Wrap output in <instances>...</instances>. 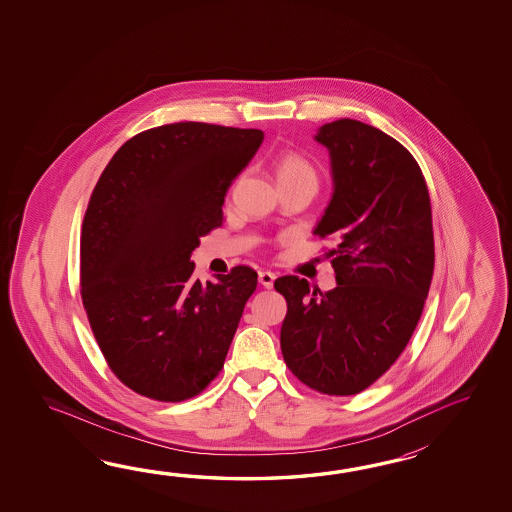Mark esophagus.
I'll use <instances>...</instances> for the list:
<instances>
[{
  "label": "esophagus",
  "mask_w": 512,
  "mask_h": 512,
  "mask_svg": "<svg viewBox=\"0 0 512 512\" xmlns=\"http://www.w3.org/2000/svg\"><path fill=\"white\" fill-rule=\"evenodd\" d=\"M258 278H260V283L265 289H271L272 285H274V280H276V274L271 271H261L258 274Z\"/></svg>",
  "instance_id": "obj_1"
}]
</instances>
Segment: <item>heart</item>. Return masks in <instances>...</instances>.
Instances as JSON below:
<instances>
[{
    "label": "heart",
    "instance_id": "heart-1",
    "mask_svg": "<svg viewBox=\"0 0 512 512\" xmlns=\"http://www.w3.org/2000/svg\"><path fill=\"white\" fill-rule=\"evenodd\" d=\"M274 174L280 185L285 183H298V181H309L315 183L318 181L316 168L309 159H305L302 153L287 150L282 152L274 159Z\"/></svg>",
    "mask_w": 512,
    "mask_h": 512
}]
</instances>
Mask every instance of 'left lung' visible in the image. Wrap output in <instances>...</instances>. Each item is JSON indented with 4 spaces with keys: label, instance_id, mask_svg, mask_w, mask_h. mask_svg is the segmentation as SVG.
Wrapping results in <instances>:
<instances>
[{
    "label": "left lung",
    "instance_id": "8db88e82",
    "mask_svg": "<svg viewBox=\"0 0 512 512\" xmlns=\"http://www.w3.org/2000/svg\"><path fill=\"white\" fill-rule=\"evenodd\" d=\"M335 194L315 234L337 287L322 293L282 276L280 346L287 368L315 392L355 395L382 377L414 335L434 276L432 207L414 155L359 120L324 124Z\"/></svg>",
    "mask_w": 512,
    "mask_h": 512
}]
</instances>
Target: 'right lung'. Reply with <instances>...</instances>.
I'll return each mask as SVG.
<instances>
[{
  "mask_svg": "<svg viewBox=\"0 0 512 512\" xmlns=\"http://www.w3.org/2000/svg\"><path fill=\"white\" fill-rule=\"evenodd\" d=\"M263 131L174 122L124 142L98 177L80 234V294L98 348L124 386L161 403L219 375L258 274L207 285L190 254L221 227L225 194Z\"/></svg>",
  "mask_w": 512,
  "mask_h": 512,
  "instance_id": "right-lung-1",
  "label": "right lung"
}]
</instances>
